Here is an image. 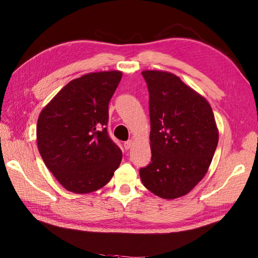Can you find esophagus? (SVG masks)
<instances>
[{"mask_svg": "<svg viewBox=\"0 0 258 258\" xmlns=\"http://www.w3.org/2000/svg\"><path fill=\"white\" fill-rule=\"evenodd\" d=\"M133 144H134V141H133V140H128V141H125V142L123 143V147H124L125 150H129L131 147H133Z\"/></svg>", "mask_w": 258, "mask_h": 258, "instance_id": "obj_1", "label": "esophagus"}]
</instances>
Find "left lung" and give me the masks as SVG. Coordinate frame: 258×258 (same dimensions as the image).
Returning <instances> with one entry per match:
<instances>
[{
  "mask_svg": "<svg viewBox=\"0 0 258 258\" xmlns=\"http://www.w3.org/2000/svg\"><path fill=\"white\" fill-rule=\"evenodd\" d=\"M142 75L149 90L152 162L140 168V178L161 198L185 196L208 172L218 146L212 108L173 73L147 70Z\"/></svg>",
  "mask_w": 258,
  "mask_h": 258,
  "instance_id": "obj_1",
  "label": "left lung"
}]
</instances>
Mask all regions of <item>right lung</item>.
<instances>
[{"instance_id":"1","label":"right lung","mask_w":258,"mask_h":258,"mask_svg":"<svg viewBox=\"0 0 258 258\" xmlns=\"http://www.w3.org/2000/svg\"><path fill=\"white\" fill-rule=\"evenodd\" d=\"M120 71L87 73L50 100L37 122V146L49 171L67 190L89 194L111 179L121 150L107 133L108 104Z\"/></svg>"}]
</instances>
